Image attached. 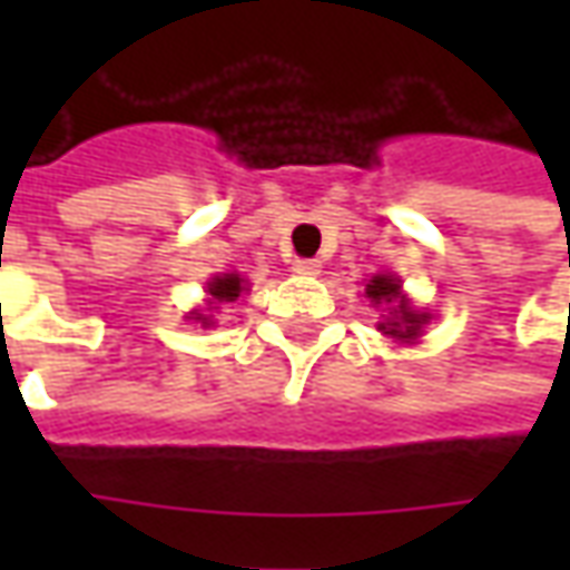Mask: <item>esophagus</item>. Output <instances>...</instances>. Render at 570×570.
<instances>
[{
    "instance_id": "esophagus-1",
    "label": "esophagus",
    "mask_w": 570,
    "mask_h": 570,
    "mask_svg": "<svg viewBox=\"0 0 570 570\" xmlns=\"http://www.w3.org/2000/svg\"><path fill=\"white\" fill-rule=\"evenodd\" d=\"M293 272L305 274V277H314V274H321V262L317 259H293Z\"/></svg>"
}]
</instances>
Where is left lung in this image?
<instances>
[{
	"label": "left lung",
	"mask_w": 570,
	"mask_h": 570,
	"mask_svg": "<svg viewBox=\"0 0 570 570\" xmlns=\"http://www.w3.org/2000/svg\"><path fill=\"white\" fill-rule=\"evenodd\" d=\"M366 296L375 302V305H394L391 308V321L382 323L379 330L384 335H394V338H415L421 333V323H424V314H415V311L409 308L406 298H400V284H396L394 277H372L370 284H366Z\"/></svg>",
	"instance_id": "8db88e82"
}]
</instances>
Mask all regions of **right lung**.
Returning <instances> with one entry per match:
<instances>
[{
    "instance_id": "obj_1",
    "label": "right lung",
    "mask_w": 570,
    "mask_h": 570,
    "mask_svg": "<svg viewBox=\"0 0 570 570\" xmlns=\"http://www.w3.org/2000/svg\"><path fill=\"white\" fill-rule=\"evenodd\" d=\"M240 277L237 274H225V277H216L210 284V296L216 298V302H235L237 296H240ZM200 323H207V317H198Z\"/></svg>"
}]
</instances>
